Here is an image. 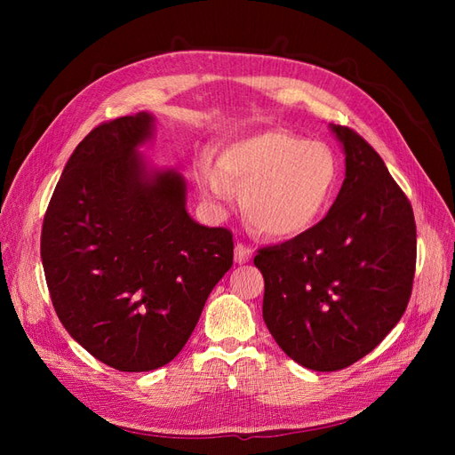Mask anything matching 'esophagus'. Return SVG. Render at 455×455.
<instances>
[{"label": "esophagus", "instance_id": "obj_1", "mask_svg": "<svg viewBox=\"0 0 455 455\" xmlns=\"http://www.w3.org/2000/svg\"><path fill=\"white\" fill-rule=\"evenodd\" d=\"M252 258V249L243 243L235 244V261L237 264H246Z\"/></svg>", "mask_w": 455, "mask_h": 455}]
</instances>
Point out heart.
Segmentation results:
<instances>
[{
  "label": "heart",
  "instance_id": "1",
  "mask_svg": "<svg viewBox=\"0 0 455 455\" xmlns=\"http://www.w3.org/2000/svg\"><path fill=\"white\" fill-rule=\"evenodd\" d=\"M339 184V163L323 142L267 131L226 148L201 188L212 201H229L243 188V211L267 237H298L328 211Z\"/></svg>",
  "mask_w": 455,
  "mask_h": 455
}]
</instances>
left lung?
<instances>
[{
  "mask_svg": "<svg viewBox=\"0 0 455 455\" xmlns=\"http://www.w3.org/2000/svg\"><path fill=\"white\" fill-rule=\"evenodd\" d=\"M346 180L319 224L259 249L264 321L279 347L316 371L363 359L401 321L416 273V220L383 159L355 131L330 125Z\"/></svg>",
  "mask_w": 455,
  "mask_h": 455,
  "instance_id": "left-lung-1",
  "label": "left lung"
}]
</instances>
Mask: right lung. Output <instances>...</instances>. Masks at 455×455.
<instances>
[{"instance_id": "obj_1", "label": "right lung", "mask_w": 455, "mask_h": 455, "mask_svg": "<svg viewBox=\"0 0 455 455\" xmlns=\"http://www.w3.org/2000/svg\"><path fill=\"white\" fill-rule=\"evenodd\" d=\"M154 134L140 112L77 144L47 206L41 261L60 323L94 359L121 371L171 363L233 266V235L186 211V180L149 171Z\"/></svg>"}]
</instances>
